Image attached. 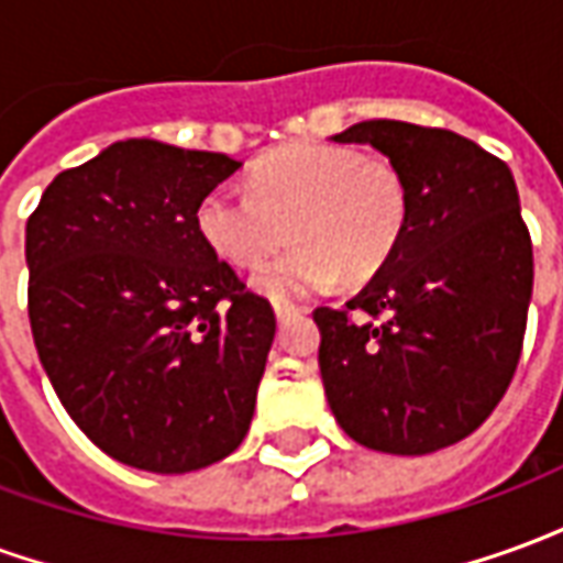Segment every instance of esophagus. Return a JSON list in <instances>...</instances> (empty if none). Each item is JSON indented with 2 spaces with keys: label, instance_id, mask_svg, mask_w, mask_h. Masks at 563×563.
<instances>
[{
  "label": "esophagus",
  "instance_id": "obj_1",
  "mask_svg": "<svg viewBox=\"0 0 563 563\" xmlns=\"http://www.w3.org/2000/svg\"><path fill=\"white\" fill-rule=\"evenodd\" d=\"M274 313H277V322H280V325H286V322H289V319H292L295 313H298V307L277 305V307H274Z\"/></svg>",
  "mask_w": 563,
  "mask_h": 563
}]
</instances>
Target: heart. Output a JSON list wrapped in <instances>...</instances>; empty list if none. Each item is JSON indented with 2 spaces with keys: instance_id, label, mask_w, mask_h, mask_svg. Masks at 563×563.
Here are the masks:
<instances>
[{
  "instance_id": "b5f03b06",
  "label": "heart",
  "mask_w": 563,
  "mask_h": 563,
  "mask_svg": "<svg viewBox=\"0 0 563 563\" xmlns=\"http://www.w3.org/2000/svg\"><path fill=\"white\" fill-rule=\"evenodd\" d=\"M410 189L398 165L365 159L341 144H286L246 174V192L217 186L196 208L201 241L232 265L265 262L250 286L271 301H295L341 277L367 280L398 250Z\"/></svg>"
}]
</instances>
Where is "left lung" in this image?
<instances>
[{
    "label": "left lung",
    "mask_w": 563,
    "mask_h": 563,
    "mask_svg": "<svg viewBox=\"0 0 563 563\" xmlns=\"http://www.w3.org/2000/svg\"><path fill=\"white\" fill-rule=\"evenodd\" d=\"M331 141L398 165L410 217L365 289L313 313L325 398L355 443L428 455L473 434L519 365L533 286L519 189L504 162L449 129L365 120Z\"/></svg>",
    "instance_id": "left-lung-1"
}]
</instances>
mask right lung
<instances>
[{
    "label": "right lung",
    "mask_w": 563,
    "mask_h": 563,
    "mask_svg": "<svg viewBox=\"0 0 563 563\" xmlns=\"http://www.w3.org/2000/svg\"><path fill=\"white\" fill-rule=\"evenodd\" d=\"M238 168L225 153L117 141L56 174L26 222L44 374L120 464L201 471L250 431L277 322L196 225L198 201Z\"/></svg>",
    "instance_id": "obj_1"
}]
</instances>
